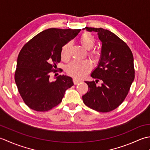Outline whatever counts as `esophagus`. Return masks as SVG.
Instances as JSON below:
<instances>
[{"mask_svg":"<svg viewBox=\"0 0 150 150\" xmlns=\"http://www.w3.org/2000/svg\"><path fill=\"white\" fill-rule=\"evenodd\" d=\"M73 84H74L75 85H76V84H79V82H81V81L80 80H78V79L74 78V79H73Z\"/></svg>","mask_w":150,"mask_h":150,"instance_id":"34e87169","label":"esophagus"}]
</instances>
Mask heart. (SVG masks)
I'll use <instances>...</instances> for the list:
<instances>
[{
    "label": "heart",
    "mask_w": 150,
    "mask_h": 150,
    "mask_svg": "<svg viewBox=\"0 0 150 150\" xmlns=\"http://www.w3.org/2000/svg\"><path fill=\"white\" fill-rule=\"evenodd\" d=\"M80 42L84 48L90 50L95 45V39L91 33L86 32L81 36ZM71 45L72 42H68L62 46L61 54H60L62 60L66 61L69 59ZM100 55L101 53L98 50L93 49L90 52V57L95 60L99 59ZM91 68V64L88 60H73L69 64L67 65L66 71L70 76L77 79H81L90 71Z\"/></svg>",
    "instance_id": "obj_1"
}]
</instances>
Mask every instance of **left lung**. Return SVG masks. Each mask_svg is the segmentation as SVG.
<instances>
[{"mask_svg":"<svg viewBox=\"0 0 150 150\" xmlns=\"http://www.w3.org/2000/svg\"><path fill=\"white\" fill-rule=\"evenodd\" d=\"M83 30L97 32L102 42L101 59L91 73L95 81H85L88 91L82 96L84 103L99 112H110L122 104L135 78L133 56L125 42L103 28L86 27ZM102 84L97 87L96 83Z\"/></svg>","mask_w":150,"mask_h":150,"instance_id":"left-lung-1","label":"left lung"}]
</instances>
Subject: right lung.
I'll list each match as a JSON object with an SVG mask.
<instances>
[{"label":"right lung","mask_w":150,"mask_h":150,"mask_svg":"<svg viewBox=\"0 0 150 150\" xmlns=\"http://www.w3.org/2000/svg\"><path fill=\"white\" fill-rule=\"evenodd\" d=\"M81 29L50 28L22 47L17 58L15 81L24 103L37 111L52 110L61 103L65 91L73 86L72 79L59 75L50 80L61 60L62 46L77 35Z\"/></svg>","instance_id":"add662e5"}]
</instances>
